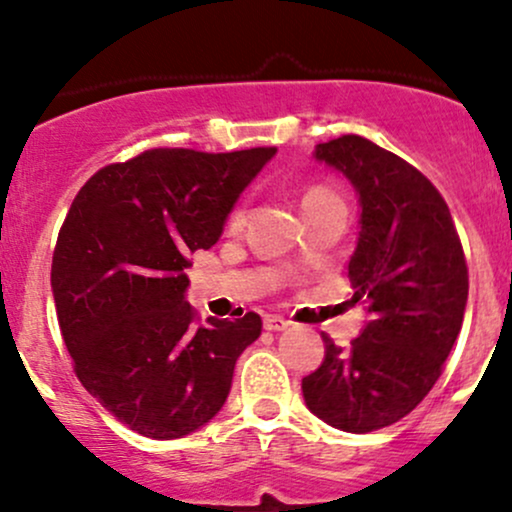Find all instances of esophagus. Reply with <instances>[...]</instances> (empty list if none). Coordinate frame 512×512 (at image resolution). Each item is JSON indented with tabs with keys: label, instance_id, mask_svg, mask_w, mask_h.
<instances>
[{
	"label": "esophagus",
	"instance_id": "esophagus-1",
	"mask_svg": "<svg viewBox=\"0 0 512 512\" xmlns=\"http://www.w3.org/2000/svg\"><path fill=\"white\" fill-rule=\"evenodd\" d=\"M289 327V322L284 317H276V315H264V330L269 332H284Z\"/></svg>",
	"mask_w": 512,
	"mask_h": 512
}]
</instances>
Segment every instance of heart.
<instances>
[{
	"label": "heart",
	"mask_w": 512,
	"mask_h": 512,
	"mask_svg": "<svg viewBox=\"0 0 512 512\" xmlns=\"http://www.w3.org/2000/svg\"><path fill=\"white\" fill-rule=\"evenodd\" d=\"M320 195H332V192H327V190H313V192H308V197H305V199L320 197ZM243 219H245V211L238 209L236 216H233V223H243Z\"/></svg>",
	"instance_id": "heart-1"
}]
</instances>
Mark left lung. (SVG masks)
Segmentation results:
<instances>
[{
  "label": "left lung",
  "mask_w": 512,
  "mask_h": 512,
  "mask_svg": "<svg viewBox=\"0 0 512 512\" xmlns=\"http://www.w3.org/2000/svg\"><path fill=\"white\" fill-rule=\"evenodd\" d=\"M313 158L358 197L349 279L351 303L368 317L349 349L322 334L325 361L301 390L325 424L370 433L404 419L436 385L467 308V264L448 204L407 161L356 134L317 144Z\"/></svg>",
  "instance_id": "1"
}]
</instances>
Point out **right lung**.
<instances>
[{"instance_id": "right-lung-1", "label": "right lung", "mask_w": 512, "mask_h": 512, "mask_svg": "<svg viewBox=\"0 0 512 512\" xmlns=\"http://www.w3.org/2000/svg\"><path fill=\"white\" fill-rule=\"evenodd\" d=\"M274 154L144 151L98 170L64 219L50 276L64 344L88 395L146 438L209 424L260 337L257 313L197 327L185 269Z\"/></svg>"}]
</instances>
